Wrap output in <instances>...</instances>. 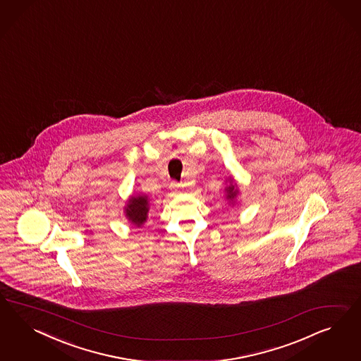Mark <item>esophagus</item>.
I'll return each instance as SVG.
<instances>
[{"label":"esophagus","instance_id":"obj_1","mask_svg":"<svg viewBox=\"0 0 361 361\" xmlns=\"http://www.w3.org/2000/svg\"><path fill=\"white\" fill-rule=\"evenodd\" d=\"M171 189L173 193H181V185L178 183H172L171 184Z\"/></svg>","mask_w":361,"mask_h":361}]
</instances>
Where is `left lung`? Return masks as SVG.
<instances>
[{
    "label": "left lung",
    "instance_id": "left-lung-1",
    "mask_svg": "<svg viewBox=\"0 0 361 361\" xmlns=\"http://www.w3.org/2000/svg\"><path fill=\"white\" fill-rule=\"evenodd\" d=\"M228 181H229V184L225 186V189H224L225 190V198H226L229 205H235L237 204V196L240 195V188H238L235 180L233 177H229L226 180V183Z\"/></svg>",
    "mask_w": 361,
    "mask_h": 361
}]
</instances>
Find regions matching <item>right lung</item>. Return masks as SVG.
Instances as JSON below:
<instances>
[{
  "instance_id": "1",
  "label": "right lung",
  "mask_w": 361,
  "mask_h": 361,
  "mask_svg": "<svg viewBox=\"0 0 361 361\" xmlns=\"http://www.w3.org/2000/svg\"><path fill=\"white\" fill-rule=\"evenodd\" d=\"M124 214L128 222L136 226L142 228V225L148 219V213H149V198L147 195L142 193H136L132 195L127 201L124 207Z\"/></svg>"
}]
</instances>
